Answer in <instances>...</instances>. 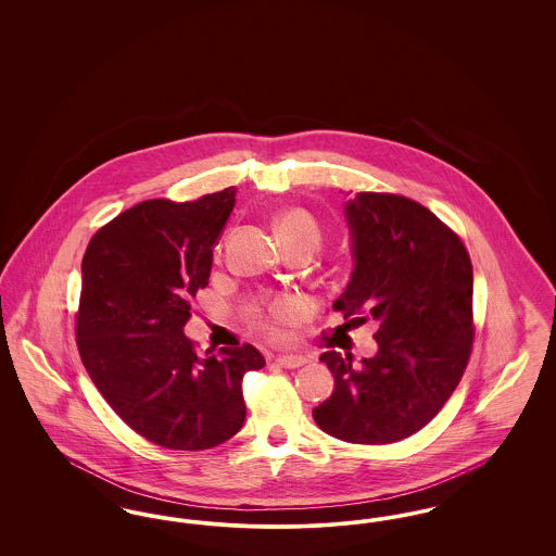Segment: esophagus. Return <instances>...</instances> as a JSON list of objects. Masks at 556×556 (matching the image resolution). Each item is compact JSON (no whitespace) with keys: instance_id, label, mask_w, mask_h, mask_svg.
I'll list each match as a JSON object with an SVG mask.
<instances>
[{"instance_id":"1","label":"esophagus","mask_w":556,"mask_h":556,"mask_svg":"<svg viewBox=\"0 0 556 556\" xmlns=\"http://www.w3.org/2000/svg\"><path fill=\"white\" fill-rule=\"evenodd\" d=\"M304 363H308V361L304 356H300V354H277L275 356V365H279L283 369H298Z\"/></svg>"}]
</instances>
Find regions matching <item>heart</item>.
Wrapping results in <instances>:
<instances>
[{
  "mask_svg": "<svg viewBox=\"0 0 556 556\" xmlns=\"http://www.w3.org/2000/svg\"><path fill=\"white\" fill-rule=\"evenodd\" d=\"M275 231H277L279 241H281L283 245L300 243V241H306V243L317 245V225H315V220L304 211H288L283 212V214H279L277 220H275ZM277 313H279V306L273 308V315H277Z\"/></svg>",
  "mask_w": 556,
  "mask_h": 556,
  "instance_id": "heart-1",
  "label": "heart"
}]
</instances>
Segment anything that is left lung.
I'll return each instance as SVG.
<instances>
[{"mask_svg":"<svg viewBox=\"0 0 556 556\" xmlns=\"http://www.w3.org/2000/svg\"><path fill=\"white\" fill-rule=\"evenodd\" d=\"M354 268L333 302L358 325L379 323L377 352L320 356L336 386L313 410L352 444H392L429 424L458 386L473 342V266L463 241L421 204L356 193L344 204Z\"/></svg>","mask_w":556,"mask_h":556,"instance_id":"1","label":"left lung"}]
</instances>
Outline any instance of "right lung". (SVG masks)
Segmentation results:
<instances>
[{"mask_svg": "<svg viewBox=\"0 0 556 556\" xmlns=\"http://www.w3.org/2000/svg\"><path fill=\"white\" fill-rule=\"evenodd\" d=\"M236 193L141 202L102 227L83 256V365L114 413L164 448L206 450L236 435L245 421L241 379L265 367L250 344L198 356L184 331Z\"/></svg>", "mask_w": 556, "mask_h": 556, "instance_id": "add662e5", "label": "right lung"}]
</instances>
